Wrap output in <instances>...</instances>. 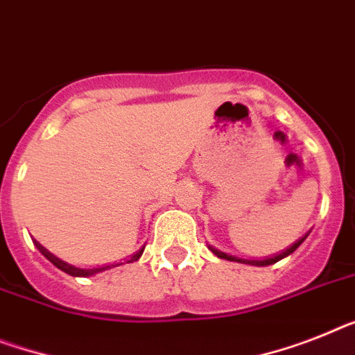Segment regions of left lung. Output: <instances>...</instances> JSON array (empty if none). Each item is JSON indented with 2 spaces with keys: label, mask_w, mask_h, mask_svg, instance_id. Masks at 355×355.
Instances as JSON below:
<instances>
[{
  "label": "left lung",
  "mask_w": 355,
  "mask_h": 355,
  "mask_svg": "<svg viewBox=\"0 0 355 355\" xmlns=\"http://www.w3.org/2000/svg\"><path fill=\"white\" fill-rule=\"evenodd\" d=\"M306 236H309V234H306ZM306 236H303V237H301V239H297V241H295L294 245H292V247H288V248H286L285 252H281V254H277V256H274V257H266V259H241V257H236V256H228V254H225V252L218 250V248H214V247H209V248H210V250L214 252V254H216V256H218V257H221V259H228V261H237V263H245V265L268 266V265H274V263H277V261H279V259H283V257L290 256V254H292V252H294L295 248L300 247L301 243H303L304 239H306Z\"/></svg>",
  "instance_id": "8db88e82"
}]
</instances>
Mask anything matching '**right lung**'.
Returning <instances> with one entry per match:
<instances>
[{"label":"right lung","mask_w":355,"mask_h":355,"mask_svg":"<svg viewBox=\"0 0 355 355\" xmlns=\"http://www.w3.org/2000/svg\"><path fill=\"white\" fill-rule=\"evenodd\" d=\"M34 245H36L37 250H40L41 254H43V256H45L46 259H49V261L52 263V265L58 266V268H60V270L67 272V274H69V276H74V277H87V276H94V274H98V272H105V270H108V268H114V266L125 265V263H134V261H137V259H139V257H141L143 250H145V247H143L141 250H137L136 254H134V256H130V257H128V259H125V261H123V263H112V265L98 266V268H78V266L69 265V263H65V261H63V259H60V257H55L54 254H52V252L46 250V248L43 247V245H40V243H37L36 239H34Z\"/></svg>","instance_id":"add662e5"}]
</instances>
